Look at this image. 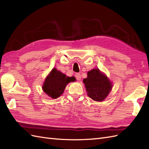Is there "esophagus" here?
<instances>
[{"label": "esophagus", "mask_w": 149, "mask_h": 149, "mask_svg": "<svg viewBox=\"0 0 149 149\" xmlns=\"http://www.w3.org/2000/svg\"><path fill=\"white\" fill-rule=\"evenodd\" d=\"M75 77H76V78H77V80H80L81 78V75H80V74H79V73H77V74H75Z\"/></svg>", "instance_id": "esophagus-1"}]
</instances>
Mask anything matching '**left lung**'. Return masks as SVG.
Wrapping results in <instances>:
<instances>
[{
    "mask_svg": "<svg viewBox=\"0 0 149 149\" xmlns=\"http://www.w3.org/2000/svg\"><path fill=\"white\" fill-rule=\"evenodd\" d=\"M87 94L97 102L103 101L112 88L111 81L99 69H93L87 72V78L83 79Z\"/></svg>",
    "mask_w": 149,
    "mask_h": 149,
    "instance_id": "obj_1",
    "label": "left lung"
}]
</instances>
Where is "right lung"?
<instances>
[{
	"label": "right lung",
	"mask_w": 149,
	"mask_h": 149,
	"mask_svg": "<svg viewBox=\"0 0 149 149\" xmlns=\"http://www.w3.org/2000/svg\"><path fill=\"white\" fill-rule=\"evenodd\" d=\"M75 80L74 77H66V74L57 71V69L53 68L46 77L42 89L49 97L52 99H57L63 93L68 83Z\"/></svg>",
	"instance_id": "add662e5"
}]
</instances>
